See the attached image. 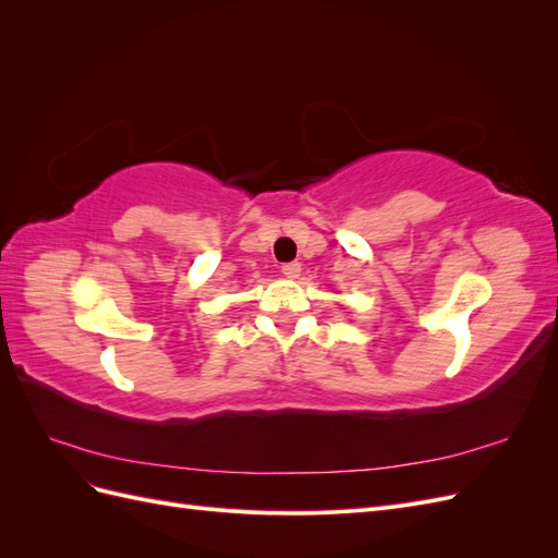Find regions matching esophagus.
Instances as JSON below:
<instances>
[{"instance_id": "34e87169", "label": "esophagus", "mask_w": 558, "mask_h": 558, "mask_svg": "<svg viewBox=\"0 0 558 558\" xmlns=\"http://www.w3.org/2000/svg\"><path fill=\"white\" fill-rule=\"evenodd\" d=\"M300 272H302V265L300 263H286V265H281V275L286 279H298Z\"/></svg>"}]
</instances>
